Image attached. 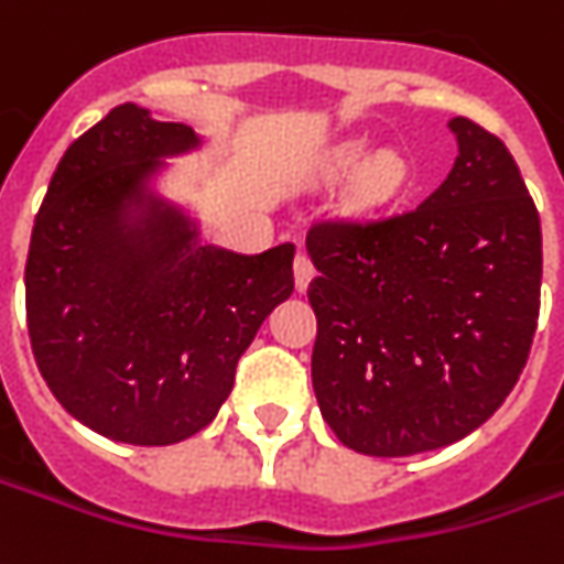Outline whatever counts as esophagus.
Returning <instances> with one entry per match:
<instances>
[{
    "label": "esophagus",
    "mask_w": 564,
    "mask_h": 564,
    "mask_svg": "<svg viewBox=\"0 0 564 564\" xmlns=\"http://www.w3.org/2000/svg\"><path fill=\"white\" fill-rule=\"evenodd\" d=\"M293 278H296L299 293H305V290H308V283H312V278H314L312 259H308L305 252H299L296 262H293Z\"/></svg>",
    "instance_id": "1"
}]
</instances>
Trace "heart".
<instances>
[{
	"instance_id": "heart-1",
	"label": "heart",
	"mask_w": 564,
	"mask_h": 564,
	"mask_svg": "<svg viewBox=\"0 0 564 564\" xmlns=\"http://www.w3.org/2000/svg\"><path fill=\"white\" fill-rule=\"evenodd\" d=\"M324 170L330 178H346L351 172H358L355 187H351L358 206H382L394 200L408 185V163L401 160V153L377 151L367 156L364 141H348L343 148H336L327 156Z\"/></svg>"
}]
</instances>
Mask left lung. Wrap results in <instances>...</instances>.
<instances>
[{
    "instance_id": "8db88e82",
    "label": "left lung",
    "mask_w": 564,
    "mask_h": 564,
    "mask_svg": "<svg viewBox=\"0 0 564 564\" xmlns=\"http://www.w3.org/2000/svg\"><path fill=\"white\" fill-rule=\"evenodd\" d=\"M457 160L411 213L321 221L314 394L336 438L411 457L466 438L522 373L540 312V216L507 144L466 117Z\"/></svg>"
}]
</instances>
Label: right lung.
I'll return each instance as SVG.
<instances>
[{
    "mask_svg": "<svg viewBox=\"0 0 564 564\" xmlns=\"http://www.w3.org/2000/svg\"><path fill=\"white\" fill-rule=\"evenodd\" d=\"M203 144L185 122L113 107L61 156L36 213L33 358L61 408L113 442L160 447L209 426L293 293V243L259 256L203 243L191 209L160 194L166 160Z\"/></svg>",
    "mask_w": 564,
    "mask_h": 564,
    "instance_id": "right-lung-1",
    "label": "right lung"
}]
</instances>
